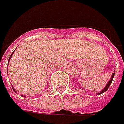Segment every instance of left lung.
<instances>
[{
  "label": "left lung",
  "instance_id": "1",
  "mask_svg": "<svg viewBox=\"0 0 124 124\" xmlns=\"http://www.w3.org/2000/svg\"><path fill=\"white\" fill-rule=\"evenodd\" d=\"M114 75H115V73H113V74H112V76H111V78H110V80H109V82L107 83V84L106 85V86L104 87V88L103 89V90H101L99 93H98L97 94H101V93H104L107 89H108V88L110 87V84L112 83V81H113V77H114Z\"/></svg>",
  "mask_w": 124,
  "mask_h": 124
}]
</instances>
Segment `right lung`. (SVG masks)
Instances as JSON below:
<instances>
[{
    "mask_svg": "<svg viewBox=\"0 0 124 124\" xmlns=\"http://www.w3.org/2000/svg\"><path fill=\"white\" fill-rule=\"evenodd\" d=\"M13 53H14V52H13V53H11V56L9 57V58H8V61H9V60H10V58H11V55H13ZM12 89H13V90H14V91L15 92H16V93H17V91H15V89L14 88V87H13V86H12ZM22 96H23V95H22Z\"/></svg>",
    "mask_w": 124,
    "mask_h": 124,
    "instance_id": "1",
    "label": "right lung"
}]
</instances>
